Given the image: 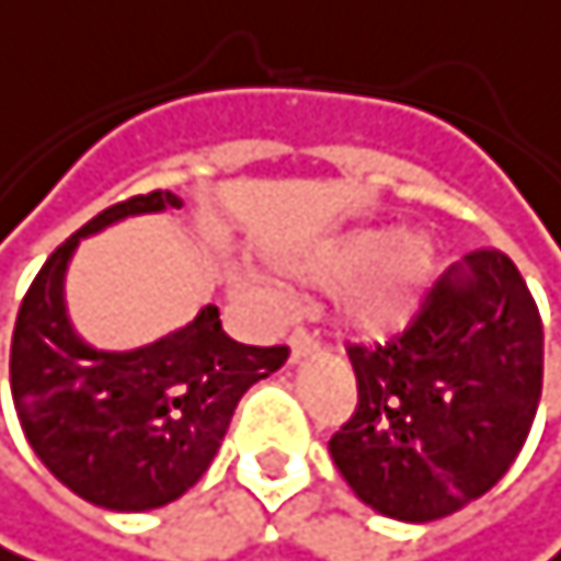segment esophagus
I'll use <instances>...</instances> for the list:
<instances>
[{"instance_id": "1", "label": "esophagus", "mask_w": 561, "mask_h": 561, "mask_svg": "<svg viewBox=\"0 0 561 561\" xmlns=\"http://www.w3.org/2000/svg\"><path fill=\"white\" fill-rule=\"evenodd\" d=\"M316 348H319V342L309 332H293V339H289V363L293 366L302 363V358H309Z\"/></svg>"}]
</instances>
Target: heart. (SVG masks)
Masks as SVG:
<instances>
[{"instance_id": "b5f03b06", "label": "heart", "mask_w": 561, "mask_h": 561, "mask_svg": "<svg viewBox=\"0 0 561 561\" xmlns=\"http://www.w3.org/2000/svg\"><path fill=\"white\" fill-rule=\"evenodd\" d=\"M438 265V242L422 229L399 236V226H358L283 262V275L322 293L345 289L339 299L342 325L358 339H392L422 312ZM245 293L262 302L275 299L262 278H249Z\"/></svg>"}]
</instances>
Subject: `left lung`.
<instances>
[{
  "label": "left lung",
  "mask_w": 561,
  "mask_h": 561,
  "mask_svg": "<svg viewBox=\"0 0 561 561\" xmlns=\"http://www.w3.org/2000/svg\"><path fill=\"white\" fill-rule=\"evenodd\" d=\"M355 415L329 438L348 489L379 515L435 523L515 462L542 396V319L508 255L479 249L389 345L348 348Z\"/></svg>",
  "instance_id": "obj_1"
}]
</instances>
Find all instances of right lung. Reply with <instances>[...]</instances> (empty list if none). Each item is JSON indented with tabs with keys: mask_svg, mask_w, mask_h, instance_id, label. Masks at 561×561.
I'll use <instances>...</instances> for the list:
<instances>
[{
	"mask_svg": "<svg viewBox=\"0 0 561 561\" xmlns=\"http://www.w3.org/2000/svg\"><path fill=\"white\" fill-rule=\"evenodd\" d=\"M182 209L175 192L115 203L69 236L28 286L9 355L12 402L32 453L79 499L149 512L185 495L213 466L239 399L289 358L286 345H242L216 306L139 348L89 345L66 306V272L82 239Z\"/></svg>",
	"mask_w": 561,
	"mask_h": 561,
	"instance_id": "obj_1",
	"label": "right lung"
}]
</instances>
